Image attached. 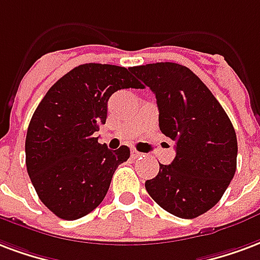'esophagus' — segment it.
<instances>
[{
    "instance_id": "1",
    "label": "esophagus",
    "mask_w": 260,
    "mask_h": 260,
    "mask_svg": "<svg viewBox=\"0 0 260 260\" xmlns=\"http://www.w3.org/2000/svg\"><path fill=\"white\" fill-rule=\"evenodd\" d=\"M131 155H132V158H139V157H142V153H140V151H138V150H135V149H132L131 150Z\"/></svg>"
}]
</instances>
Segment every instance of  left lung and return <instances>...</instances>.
<instances>
[{
	"mask_svg": "<svg viewBox=\"0 0 260 260\" xmlns=\"http://www.w3.org/2000/svg\"><path fill=\"white\" fill-rule=\"evenodd\" d=\"M131 71L155 93L159 129L176 142L174 161L146 180L150 197L167 212L193 219L219 203L237 168V136L230 118L193 71L151 63Z\"/></svg>",
	"mask_w": 260,
	"mask_h": 260,
	"instance_id": "1",
	"label": "left lung"
}]
</instances>
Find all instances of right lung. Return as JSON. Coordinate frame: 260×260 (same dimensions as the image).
I'll list each match as a JSON object with an SVG mask.
<instances>
[{
    "instance_id": "1",
    "label": "right lung",
    "mask_w": 260,
    "mask_h": 260,
    "mask_svg": "<svg viewBox=\"0 0 260 260\" xmlns=\"http://www.w3.org/2000/svg\"><path fill=\"white\" fill-rule=\"evenodd\" d=\"M142 88L131 67L85 63L49 88L28 124L26 167L38 197L60 219L76 220L103 201L129 147L109 150L93 134L114 92Z\"/></svg>"
}]
</instances>
